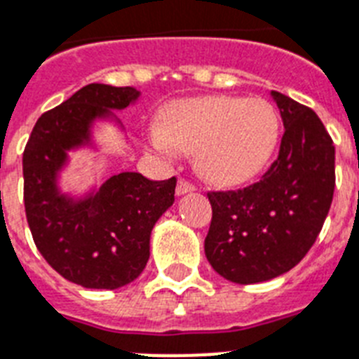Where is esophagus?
<instances>
[{
  "mask_svg": "<svg viewBox=\"0 0 359 359\" xmlns=\"http://www.w3.org/2000/svg\"><path fill=\"white\" fill-rule=\"evenodd\" d=\"M194 189H195V184L191 182V180L180 177L179 184H177V194L184 195V194H189V191H194Z\"/></svg>",
  "mask_w": 359,
  "mask_h": 359,
  "instance_id": "obj_1",
  "label": "esophagus"
}]
</instances>
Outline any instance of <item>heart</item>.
Returning a JSON list of instances; mask_svg holds the SVG:
<instances>
[{
	"mask_svg": "<svg viewBox=\"0 0 359 359\" xmlns=\"http://www.w3.org/2000/svg\"><path fill=\"white\" fill-rule=\"evenodd\" d=\"M279 138V114L263 98L208 96L175 104L149 140L162 153L197 151L198 170L217 182H241L257 173Z\"/></svg>",
	"mask_w": 359,
	"mask_h": 359,
	"instance_id": "heart-1",
	"label": "heart"
}]
</instances>
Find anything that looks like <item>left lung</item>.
Segmentation results:
<instances>
[{"label":"left lung","instance_id":"8db88e82","mask_svg":"<svg viewBox=\"0 0 359 359\" xmlns=\"http://www.w3.org/2000/svg\"><path fill=\"white\" fill-rule=\"evenodd\" d=\"M272 96L285 126L273 164L246 188L208 191L204 252L217 273L241 285L281 276L309 254L336 186V149L323 122L290 96Z\"/></svg>","mask_w":359,"mask_h":359}]
</instances>
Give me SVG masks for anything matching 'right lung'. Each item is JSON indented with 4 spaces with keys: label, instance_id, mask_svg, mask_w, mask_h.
<instances>
[{
    "label": "right lung",
    "instance_id": "right-lung-1",
    "mask_svg": "<svg viewBox=\"0 0 359 359\" xmlns=\"http://www.w3.org/2000/svg\"><path fill=\"white\" fill-rule=\"evenodd\" d=\"M135 87L89 83L38 118L23 151V201L36 248L67 281L114 290L135 281L149 259V236L173 204L177 179L111 177L83 201L58 194L67 149L89 140V126L137 100Z\"/></svg>",
    "mask_w": 359,
    "mask_h": 359
}]
</instances>
